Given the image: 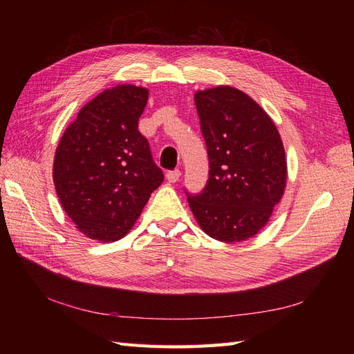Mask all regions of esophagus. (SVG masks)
Wrapping results in <instances>:
<instances>
[{
  "instance_id": "1",
  "label": "esophagus",
  "mask_w": 354,
  "mask_h": 354,
  "mask_svg": "<svg viewBox=\"0 0 354 354\" xmlns=\"http://www.w3.org/2000/svg\"><path fill=\"white\" fill-rule=\"evenodd\" d=\"M181 173L180 169H171V171H167V180L169 181V183H176V181H178Z\"/></svg>"
}]
</instances>
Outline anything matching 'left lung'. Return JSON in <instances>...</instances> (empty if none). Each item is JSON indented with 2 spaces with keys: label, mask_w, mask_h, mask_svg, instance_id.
Listing matches in <instances>:
<instances>
[{
  "label": "left lung",
  "mask_w": 354,
  "mask_h": 354,
  "mask_svg": "<svg viewBox=\"0 0 354 354\" xmlns=\"http://www.w3.org/2000/svg\"><path fill=\"white\" fill-rule=\"evenodd\" d=\"M195 104L209 171L199 194L185 189L190 209L212 239L246 241L264 227L283 195L281 136L250 95L227 85L198 91Z\"/></svg>",
  "instance_id": "obj_1"
}]
</instances>
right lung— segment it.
I'll return each mask as SVG.
<instances>
[{"mask_svg": "<svg viewBox=\"0 0 354 354\" xmlns=\"http://www.w3.org/2000/svg\"><path fill=\"white\" fill-rule=\"evenodd\" d=\"M147 95L136 85L104 90L84 106L59 142L53 168L57 196L91 239L125 236L164 181L147 138L138 131Z\"/></svg>", "mask_w": 354, "mask_h": 354, "instance_id": "obj_1", "label": "right lung"}]
</instances>
